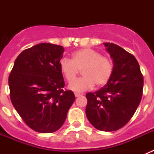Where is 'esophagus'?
<instances>
[{
    "instance_id": "34e87169",
    "label": "esophagus",
    "mask_w": 154,
    "mask_h": 154,
    "mask_svg": "<svg viewBox=\"0 0 154 154\" xmlns=\"http://www.w3.org/2000/svg\"><path fill=\"white\" fill-rule=\"evenodd\" d=\"M82 94L81 93H78V92H75V97H79V96H82Z\"/></svg>"
}]
</instances>
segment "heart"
I'll return each instance as SVG.
<instances>
[{
    "mask_svg": "<svg viewBox=\"0 0 154 154\" xmlns=\"http://www.w3.org/2000/svg\"><path fill=\"white\" fill-rule=\"evenodd\" d=\"M59 67L68 82L73 81L79 70L83 71L84 76L74 80L69 85V89L75 92L90 89L95 84L98 87L103 86L109 81L113 72L112 60L89 48L76 51L72 54V59L62 58Z\"/></svg>",
    "mask_w": 154,
    "mask_h": 154,
    "instance_id": "heart-1",
    "label": "heart"
}]
</instances>
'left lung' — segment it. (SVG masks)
Returning <instances> with one entry per match:
<instances>
[{"label": "left lung", "instance_id": "left-lung-1", "mask_svg": "<svg viewBox=\"0 0 154 154\" xmlns=\"http://www.w3.org/2000/svg\"><path fill=\"white\" fill-rule=\"evenodd\" d=\"M113 60V72L106 85L85 95V114L101 131H116L130 120L143 96V76L137 58L113 43H103Z\"/></svg>", "mask_w": 154, "mask_h": 154}]
</instances>
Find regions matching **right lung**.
Segmentation results:
<instances>
[{
    "mask_svg": "<svg viewBox=\"0 0 154 154\" xmlns=\"http://www.w3.org/2000/svg\"><path fill=\"white\" fill-rule=\"evenodd\" d=\"M64 48L42 43L16 58L9 75L10 98L27 126L38 133L59 130L75 101L72 91L63 90L59 63Z\"/></svg>",
    "mask_w": 154,
    "mask_h": 154,
    "instance_id": "obj_1",
    "label": "right lung"
}]
</instances>
